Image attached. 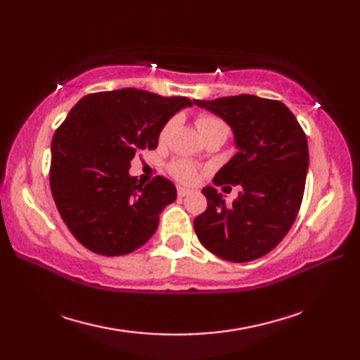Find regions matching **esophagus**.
Masks as SVG:
<instances>
[{
	"label": "esophagus",
	"mask_w": 360,
	"mask_h": 360,
	"mask_svg": "<svg viewBox=\"0 0 360 360\" xmlns=\"http://www.w3.org/2000/svg\"><path fill=\"white\" fill-rule=\"evenodd\" d=\"M190 193H192V190H188L186 187H178V196L179 198H184V196H187Z\"/></svg>",
	"instance_id": "1"
}]
</instances>
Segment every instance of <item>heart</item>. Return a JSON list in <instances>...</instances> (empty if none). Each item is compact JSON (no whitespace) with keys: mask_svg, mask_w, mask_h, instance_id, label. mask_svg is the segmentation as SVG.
<instances>
[{"mask_svg":"<svg viewBox=\"0 0 360 360\" xmlns=\"http://www.w3.org/2000/svg\"><path fill=\"white\" fill-rule=\"evenodd\" d=\"M174 124H176L174 119L167 122L165 127L162 128V131H160V141L168 139V136H170ZM196 125L200 128L201 134L209 133V131H221L227 136L229 133V128L224 122L219 117L213 116V114H201L196 120ZM170 172L176 179L181 182H186V184H192V182H195L198 178V168L192 162H188V160H178V162H173L170 167Z\"/></svg>","mask_w":360,"mask_h":360,"instance_id":"b5f03b06","label":"heart"}]
</instances>
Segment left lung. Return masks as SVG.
I'll use <instances>...</instances> for the list:
<instances>
[{
  "mask_svg": "<svg viewBox=\"0 0 360 360\" xmlns=\"http://www.w3.org/2000/svg\"><path fill=\"white\" fill-rule=\"evenodd\" d=\"M193 103L232 128L238 150L213 184L243 188L232 204L215 187L202 188L207 209L195 218V232L217 257L252 262L285 238L300 210L309 165L307 134L278 101L241 94Z\"/></svg>",
  "mask_w": 360,
  "mask_h": 360,
  "instance_id": "1",
  "label": "left lung"
}]
</instances>
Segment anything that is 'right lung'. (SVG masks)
Returning a JSON list of instances; mask_svg holds the SVG:
<instances>
[{"mask_svg": "<svg viewBox=\"0 0 360 360\" xmlns=\"http://www.w3.org/2000/svg\"><path fill=\"white\" fill-rule=\"evenodd\" d=\"M187 97H162L125 88L85 96L68 114L51 143V190L71 233L98 255L141 248L176 201L164 176L142 184L129 174L139 150H155L165 124Z\"/></svg>", "mask_w": 360, "mask_h": 360, "instance_id": "obj_1", "label": "right lung"}]
</instances>
